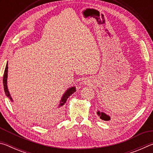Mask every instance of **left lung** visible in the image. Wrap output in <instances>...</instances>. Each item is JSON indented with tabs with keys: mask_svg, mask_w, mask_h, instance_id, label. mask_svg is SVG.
Masks as SVG:
<instances>
[{
	"mask_svg": "<svg viewBox=\"0 0 153 153\" xmlns=\"http://www.w3.org/2000/svg\"><path fill=\"white\" fill-rule=\"evenodd\" d=\"M97 115L99 116V117L102 120H104V121H110L111 120V117L107 114H106L104 112H100V111H97Z\"/></svg>",
	"mask_w": 153,
	"mask_h": 153,
	"instance_id": "1",
	"label": "left lung"
}]
</instances>
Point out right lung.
<instances>
[{"mask_svg": "<svg viewBox=\"0 0 153 153\" xmlns=\"http://www.w3.org/2000/svg\"><path fill=\"white\" fill-rule=\"evenodd\" d=\"M7 77H8V63H7L6 67H5L4 72V76H3L4 90L5 94H6L7 97H9V99L11 100V102H13V100L12 97H11V94H10L9 91L8 90V87H7ZM76 91V86L69 88L67 89L63 95L62 96V97L61 98V100H60V102H59L58 108L61 107L62 106H63L65 104L67 98H68L72 94H73V93H74ZM57 113H59V111H57ZM29 117L31 119V120L38 121V122H40L42 123H45L46 122H47V121H51L52 119H53V117H48L46 118H45V117L42 118V117H35V116H33V117H32V116H30Z\"/></svg>", "mask_w": 153, "mask_h": 153, "instance_id": "add662e5", "label": "right lung"}]
</instances>
